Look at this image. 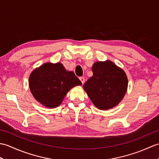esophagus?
Here are the masks:
<instances>
[{"mask_svg":"<svg viewBox=\"0 0 159 159\" xmlns=\"http://www.w3.org/2000/svg\"><path fill=\"white\" fill-rule=\"evenodd\" d=\"M79 79H80V81H81L82 84L83 85L84 83H85V78H84V77H80Z\"/></svg>","mask_w":159,"mask_h":159,"instance_id":"obj_1","label":"esophagus"}]
</instances>
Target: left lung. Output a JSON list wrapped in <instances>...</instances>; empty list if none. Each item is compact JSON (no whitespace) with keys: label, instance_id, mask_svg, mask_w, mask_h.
<instances>
[{"label":"left lung","instance_id":"left-lung-1","mask_svg":"<svg viewBox=\"0 0 159 159\" xmlns=\"http://www.w3.org/2000/svg\"><path fill=\"white\" fill-rule=\"evenodd\" d=\"M92 70L93 76L83 85L90 100L100 110L117 106L127 92L126 74L109 60L95 62Z\"/></svg>","mask_w":159,"mask_h":159}]
</instances>
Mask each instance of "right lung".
I'll return each mask as SVG.
<instances>
[{"instance_id": "1", "label": "right lung", "mask_w": 159, "mask_h": 159, "mask_svg": "<svg viewBox=\"0 0 159 159\" xmlns=\"http://www.w3.org/2000/svg\"><path fill=\"white\" fill-rule=\"evenodd\" d=\"M82 83L61 63H45L32 71L29 85L35 99L47 108L59 106L69 91Z\"/></svg>"}]
</instances>
